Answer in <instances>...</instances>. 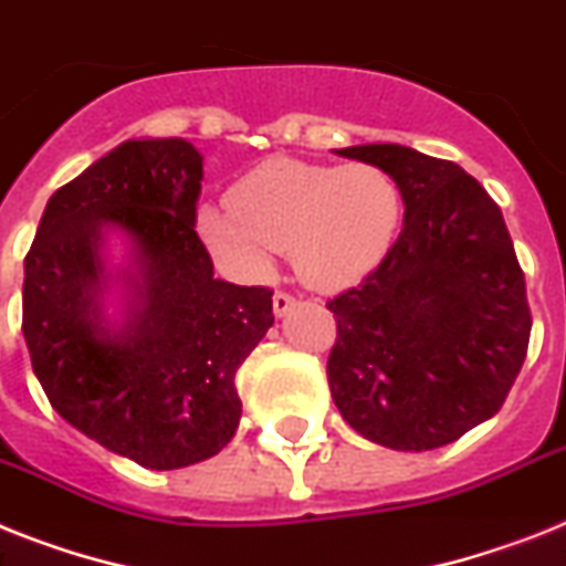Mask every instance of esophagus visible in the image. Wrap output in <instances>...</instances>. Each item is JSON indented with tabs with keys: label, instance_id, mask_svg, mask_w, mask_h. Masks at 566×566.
I'll list each match as a JSON object with an SVG mask.
<instances>
[{
	"label": "esophagus",
	"instance_id": "esophagus-1",
	"mask_svg": "<svg viewBox=\"0 0 566 566\" xmlns=\"http://www.w3.org/2000/svg\"><path fill=\"white\" fill-rule=\"evenodd\" d=\"M293 305H296V302H293V296H287V293H282V291L273 293V314L275 316H284Z\"/></svg>",
	"mask_w": 566,
	"mask_h": 566
}]
</instances>
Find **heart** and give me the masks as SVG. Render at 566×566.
Wrapping results in <instances>:
<instances>
[{"label":"heart","instance_id":"b5f03b06","mask_svg":"<svg viewBox=\"0 0 566 566\" xmlns=\"http://www.w3.org/2000/svg\"><path fill=\"white\" fill-rule=\"evenodd\" d=\"M401 223V191L371 163L325 165L273 156L229 188V206L200 203L206 250L241 279H268L275 250L316 291H343L387 259Z\"/></svg>","mask_w":566,"mask_h":566}]
</instances>
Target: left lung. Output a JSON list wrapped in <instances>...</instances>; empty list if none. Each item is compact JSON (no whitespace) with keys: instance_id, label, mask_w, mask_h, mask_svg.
I'll return each instance as SVG.
<instances>
[{"instance_id":"left-lung-1","label":"left lung","mask_w":566,"mask_h":566,"mask_svg":"<svg viewBox=\"0 0 566 566\" xmlns=\"http://www.w3.org/2000/svg\"><path fill=\"white\" fill-rule=\"evenodd\" d=\"M334 154L398 182L403 229L360 287L328 302L331 398L384 448L457 442L503 407L530 346L526 282L503 211L448 159L389 142Z\"/></svg>"}]
</instances>
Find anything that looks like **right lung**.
Returning <instances> with one entry per match:
<instances>
[{"label": "right lung", "mask_w": 566, "mask_h": 566, "mask_svg": "<svg viewBox=\"0 0 566 566\" xmlns=\"http://www.w3.org/2000/svg\"><path fill=\"white\" fill-rule=\"evenodd\" d=\"M203 156L127 139L45 203L25 255L22 334L63 421L150 471L235 436V371L273 325V293L214 275L195 232Z\"/></svg>", "instance_id": "1"}]
</instances>
